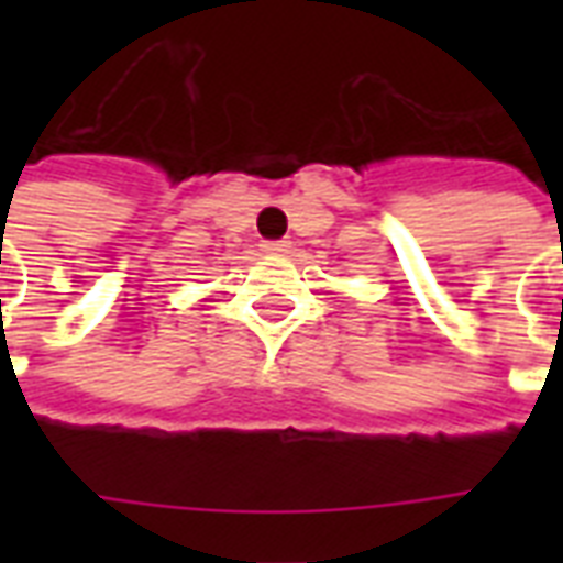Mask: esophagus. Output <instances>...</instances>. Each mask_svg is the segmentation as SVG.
<instances>
[{
  "label": "esophagus",
  "instance_id": "esophagus-1",
  "mask_svg": "<svg viewBox=\"0 0 563 563\" xmlns=\"http://www.w3.org/2000/svg\"><path fill=\"white\" fill-rule=\"evenodd\" d=\"M265 251V254H286L291 247V239H277V242H263L260 245Z\"/></svg>",
  "mask_w": 563,
  "mask_h": 563
}]
</instances>
